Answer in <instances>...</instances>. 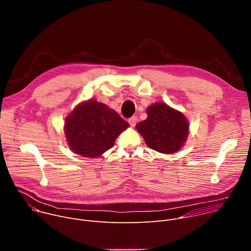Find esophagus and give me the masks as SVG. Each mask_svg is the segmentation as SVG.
Listing matches in <instances>:
<instances>
[{
	"label": "esophagus",
	"mask_w": 251,
	"mask_h": 251,
	"mask_svg": "<svg viewBox=\"0 0 251 251\" xmlns=\"http://www.w3.org/2000/svg\"><path fill=\"white\" fill-rule=\"evenodd\" d=\"M128 122H129V124H130L131 127H134V126L136 125V123H137V117H135V116L131 117V118L128 120Z\"/></svg>",
	"instance_id": "1"
}]
</instances>
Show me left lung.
I'll return each instance as SVG.
<instances>
[{
    "mask_svg": "<svg viewBox=\"0 0 251 251\" xmlns=\"http://www.w3.org/2000/svg\"><path fill=\"white\" fill-rule=\"evenodd\" d=\"M147 119L136 125V130L144 138L146 145L163 154L180 151L190 132L186 116L164 102L150 105Z\"/></svg>",
    "mask_w": 251,
    "mask_h": 251,
    "instance_id": "1",
    "label": "left lung"
}]
</instances>
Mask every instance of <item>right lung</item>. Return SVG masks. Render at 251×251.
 <instances>
[{"label":"right lung","instance_id":"right-lung-1","mask_svg":"<svg viewBox=\"0 0 251 251\" xmlns=\"http://www.w3.org/2000/svg\"><path fill=\"white\" fill-rule=\"evenodd\" d=\"M129 124L104 103L89 99L79 103L64 122L69 149L85 158L100 157L113 147Z\"/></svg>","mask_w":251,"mask_h":251}]
</instances>
